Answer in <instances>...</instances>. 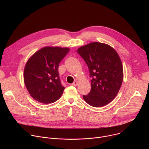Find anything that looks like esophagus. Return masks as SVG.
<instances>
[{"mask_svg":"<svg viewBox=\"0 0 149 149\" xmlns=\"http://www.w3.org/2000/svg\"><path fill=\"white\" fill-rule=\"evenodd\" d=\"M77 85H78V82L77 81H75L72 84H71V86H77Z\"/></svg>","mask_w":149,"mask_h":149,"instance_id":"34e87169","label":"esophagus"}]
</instances>
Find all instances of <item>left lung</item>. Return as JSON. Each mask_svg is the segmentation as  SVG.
<instances>
[{
	"label": "left lung",
	"instance_id": "8db88e82",
	"mask_svg": "<svg viewBox=\"0 0 149 149\" xmlns=\"http://www.w3.org/2000/svg\"><path fill=\"white\" fill-rule=\"evenodd\" d=\"M90 72L91 90L84 100L94 107H102L116 97L123 79L121 59L110 45L93 42L77 49Z\"/></svg>",
	"mask_w": 149,
	"mask_h": 149
}]
</instances>
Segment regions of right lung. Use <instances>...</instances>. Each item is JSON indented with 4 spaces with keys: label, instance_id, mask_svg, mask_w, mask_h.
I'll use <instances>...</instances> for the list:
<instances>
[{
    "label": "right lung",
    "instance_id": "1",
    "mask_svg": "<svg viewBox=\"0 0 149 149\" xmlns=\"http://www.w3.org/2000/svg\"><path fill=\"white\" fill-rule=\"evenodd\" d=\"M69 51L68 48L45 47L28 61L24 70V82L35 100L49 104L61 97L65 87L61 84L58 67Z\"/></svg>",
    "mask_w": 149,
    "mask_h": 149
}]
</instances>
